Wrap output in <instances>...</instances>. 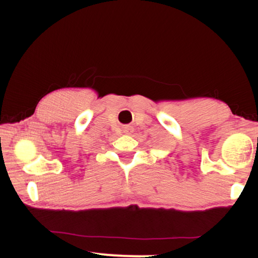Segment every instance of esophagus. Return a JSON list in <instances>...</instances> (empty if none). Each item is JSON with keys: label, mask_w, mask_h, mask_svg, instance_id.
Listing matches in <instances>:
<instances>
[{"label": "esophagus", "mask_w": 258, "mask_h": 258, "mask_svg": "<svg viewBox=\"0 0 258 258\" xmlns=\"http://www.w3.org/2000/svg\"><path fill=\"white\" fill-rule=\"evenodd\" d=\"M124 132H125V133H127V134H130V133H131V130L127 127V128H125Z\"/></svg>", "instance_id": "34e87169"}]
</instances>
